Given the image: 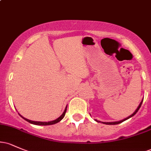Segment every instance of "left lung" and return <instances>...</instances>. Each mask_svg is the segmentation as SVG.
<instances>
[{"label":"left lung","mask_w":151,"mask_h":151,"mask_svg":"<svg viewBox=\"0 0 151 151\" xmlns=\"http://www.w3.org/2000/svg\"><path fill=\"white\" fill-rule=\"evenodd\" d=\"M143 99L141 101V103H140V104H139V106H138V108L136 109V110L134 112H133V114H131V116H129V117H127V118H126V119H123V120H121V121H115V122H102L103 123V124H106V125H116V124H121V123H122L123 121H126V120H127V119H130V118L131 117H132V116H133L135 115V114H136L137 112H138V111L139 110V109H140V107L141 106V104H142V103H143ZM95 121H96V122H101V121H97L96 120V119H95Z\"/></svg>","instance_id":"1"}]
</instances>
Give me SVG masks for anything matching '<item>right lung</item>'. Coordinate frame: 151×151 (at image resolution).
<instances>
[{"instance_id": "1", "label": "right lung", "mask_w": 151, "mask_h": 151, "mask_svg": "<svg viewBox=\"0 0 151 151\" xmlns=\"http://www.w3.org/2000/svg\"><path fill=\"white\" fill-rule=\"evenodd\" d=\"M67 106H66V108H65V111H64L63 114H62V115L60 116L58 118V119H55V120L52 121H48V122H41V121H30V120H29V119H25V118H24L23 116H22L20 115V114H19V115L20 116H21V117L22 118V119H25V120L26 121H27V122L30 123V124H35V125H39V126H47V125H52V124H57V123L60 122V121H61L62 119H63L64 117H65V113H66V111H67Z\"/></svg>"}]
</instances>
